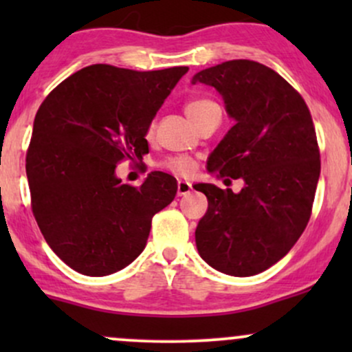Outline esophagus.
<instances>
[{
	"label": "esophagus",
	"mask_w": 352,
	"mask_h": 352,
	"mask_svg": "<svg viewBox=\"0 0 352 352\" xmlns=\"http://www.w3.org/2000/svg\"><path fill=\"white\" fill-rule=\"evenodd\" d=\"M190 192H192V184H190V182L187 180L177 182V195L184 197V195H188Z\"/></svg>",
	"instance_id": "1"
}]
</instances>
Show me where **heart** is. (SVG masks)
I'll return each instance as SVG.
<instances>
[{"label": "heart", "mask_w": 352, "mask_h": 352, "mask_svg": "<svg viewBox=\"0 0 352 352\" xmlns=\"http://www.w3.org/2000/svg\"><path fill=\"white\" fill-rule=\"evenodd\" d=\"M213 104L215 102L210 99H192L185 104V114H187L188 119L193 122V120H195L197 117L205 111V109L213 106ZM151 132H152V127L148 129V134H151ZM160 167L165 168V170L175 173V175H190V173L195 170V164H193V160L184 155L167 157V159L162 160Z\"/></svg>", "instance_id": "heart-1"}]
</instances>
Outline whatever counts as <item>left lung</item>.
I'll use <instances>...</instances> for the list:
<instances>
[{"mask_svg":"<svg viewBox=\"0 0 352 352\" xmlns=\"http://www.w3.org/2000/svg\"><path fill=\"white\" fill-rule=\"evenodd\" d=\"M199 82L220 92L235 120L208 172L245 185L240 193L193 185L208 200L197 250L218 272L253 276L280 261L308 225L321 172L316 131L300 92L256 60L217 64L193 76Z\"/></svg>","mask_w":352,"mask_h":352,"instance_id":"obj_1","label":"left lung"}]
</instances>
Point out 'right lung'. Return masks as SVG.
<instances>
[{
  "label": "right lung",
  "instance_id": "right-lung-1",
  "mask_svg": "<svg viewBox=\"0 0 352 352\" xmlns=\"http://www.w3.org/2000/svg\"><path fill=\"white\" fill-rule=\"evenodd\" d=\"M187 71L92 64L52 89L36 112L26 153L31 208L52 252L78 273L106 276L132 263L152 217L175 199L168 173L152 172L132 187L116 167L148 153V125Z\"/></svg>",
  "mask_w": 352,
  "mask_h": 352
}]
</instances>
